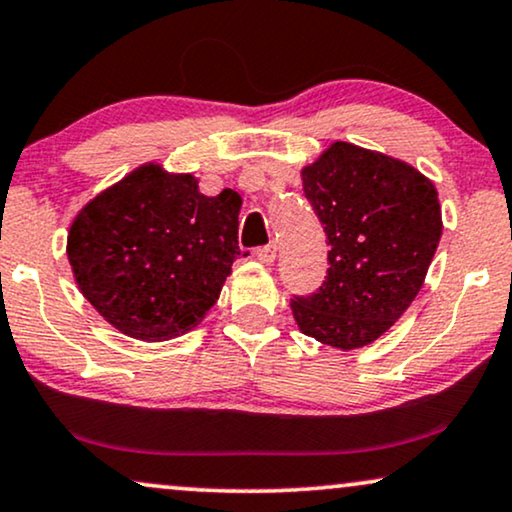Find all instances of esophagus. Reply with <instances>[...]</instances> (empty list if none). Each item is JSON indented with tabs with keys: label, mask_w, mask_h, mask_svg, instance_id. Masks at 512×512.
I'll return each mask as SVG.
<instances>
[{
	"label": "esophagus",
	"mask_w": 512,
	"mask_h": 512,
	"mask_svg": "<svg viewBox=\"0 0 512 512\" xmlns=\"http://www.w3.org/2000/svg\"><path fill=\"white\" fill-rule=\"evenodd\" d=\"M257 260H260L262 264H274L276 245H264V248H257Z\"/></svg>",
	"instance_id": "esophagus-1"
}]
</instances>
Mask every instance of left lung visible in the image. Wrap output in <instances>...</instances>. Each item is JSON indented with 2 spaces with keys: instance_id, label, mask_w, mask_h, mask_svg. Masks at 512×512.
I'll return each mask as SVG.
<instances>
[{
  "instance_id": "obj_1",
  "label": "left lung",
  "mask_w": 512,
  "mask_h": 512,
  "mask_svg": "<svg viewBox=\"0 0 512 512\" xmlns=\"http://www.w3.org/2000/svg\"><path fill=\"white\" fill-rule=\"evenodd\" d=\"M327 243L318 292L295 297L306 337L342 351L377 342L419 295L442 236L438 189L393 156L337 140L302 168Z\"/></svg>"
}]
</instances>
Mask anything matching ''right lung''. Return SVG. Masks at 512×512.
<instances>
[{"label": "right lung", "mask_w": 512, "mask_h": 512, "mask_svg": "<svg viewBox=\"0 0 512 512\" xmlns=\"http://www.w3.org/2000/svg\"><path fill=\"white\" fill-rule=\"evenodd\" d=\"M241 196L199 192L192 173L149 161L102 189L67 234L74 281L121 335L168 342L220 299L238 255Z\"/></svg>", "instance_id": "right-lung-1"}]
</instances>
